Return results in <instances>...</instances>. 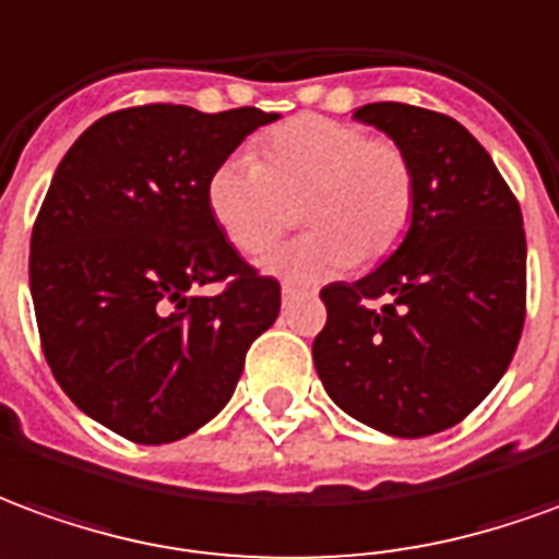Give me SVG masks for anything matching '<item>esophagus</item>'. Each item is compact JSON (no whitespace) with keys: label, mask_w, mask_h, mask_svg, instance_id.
<instances>
[{"label":"esophagus","mask_w":559,"mask_h":559,"mask_svg":"<svg viewBox=\"0 0 559 559\" xmlns=\"http://www.w3.org/2000/svg\"><path fill=\"white\" fill-rule=\"evenodd\" d=\"M298 292H300V288L298 286H288V283H286V286H283V298H295V295H298Z\"/></svg>","instance_id":"obj_1"}]
</instances>
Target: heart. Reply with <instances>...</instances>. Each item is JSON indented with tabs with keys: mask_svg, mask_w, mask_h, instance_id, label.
<instances>
[{
	"mask_svg": "<svg viewBox=\"0 0 559 559\" xmlns=\"http://www.w3.org/2000/svg\"><path fill=\"white\" fill-rule=\"evenodd\" d=\"M304 210L310 235L264 267L288 280H319L373 264L413 223L415 165L385 134L358 122L304 114L259 141V162L228 156L207 180V210L240 255H267Z\"/></svg>",
	"mask_w": 559,
	"mask_h": 559,
	"instance_id": "obj_1",
	"label": "heart"
}]
</instances>
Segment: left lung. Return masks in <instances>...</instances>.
Returning a JSON list of instances; mask_svg holds the SVG:
<instances>
[{
    "instance_id": "left-lung-1",
    "label": "left lung",
    "mask_w": 559,
    "mask_h": 559,
    "mask_svg": "<svg viewBox=\"0 0 559 559\" xmlns=\"http://www.w3.org/2000/svg\"><path fill=\"white\" fill-rule=\"evenodd\" d=\"M355 120L394 138L415 165L413 225L358 283L322 288L312 343L336 406L403 439L449 430L509 370L526 316L521 204L461 122L403 102Z\"/></svg>"
}]
</instances>
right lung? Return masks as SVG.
Returning <instances> with one entry per match:
<instances>
[{
    "label": "right lung",
    "instance_id": "right-lung-1",
    "mask_svg": "<svg viewBox=\"0 0 559 559\" xmlns=\"http://www.w3.org/2000/svg\"><path fill=\"white\" fill-rule=\"evenodd\" d=\"M276 114L138 105L93 122L59 162L29 243L35 322L71 403L114 433L162 445L235 394L280 283L237 255L207 180ZM219 282L213 299L195 296Z\"/></svg>",
    "mask_w": 559,
    "mask_h": 559
}]
</instances>
